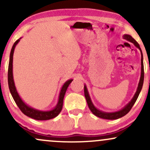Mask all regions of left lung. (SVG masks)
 I'll list each match as a JSON object with an SVG mask.
<instances>
[{
    "label": "left lung",
    "instance_id": "obj_1",
    "mask_svg": "<svg viewBox=\"0 0 150 150\" xmlns=\"http://www.w3.org/2000/svg\"><path fill=\"white\" fill-rule=\"evenodd\" d=\"M123 38L125 40L128 41V42L132 43V44L135 45L136 48H137L140 51L141 53V75H140V81H139L138 85H137V90L134 94L133 97L132 98V99L123 108L119 110V111H114V112H105V111H101V110L98 109L97 108L95 107L94 104L92 103V99H91L90 96H89V92L87 90V86L85 85L84 86V92H85V97L86 98V100H87V103L88 104V106L90 109V111H92V113L94 115H95L96 116L99 117L101 118H104V119H107V120H115L118 119V118H121V117L124 116L125 115H126L129 111H130L132 106L135 103L136 100H137V97H138L139 94L141 92V89L142 88V85H143V82H144V65H143V56H142V50H141L140 45L138 44L135 39L132 38L131 36L129 35V34H123Z\"/></svg>",
    "mask_w": 150,
    "mask_h": 150
}]
</instances>
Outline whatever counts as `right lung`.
I'll list each match as a JSON object with an SVG mask.
<instances>
[{
  "mask_svg": "<svg viewBox=\"0 0 150 150\" xmlns=\"http://www.w3.org/2000/svg\"><path fill=\"white\" fill-rule=\"evenodd\" d=\"M22 39L20 38L16 41L13 44V47H12L11 51H10V60H9V65H8V86H9L10 92L11 93V95L13 97V99L18 105V106L21 110V111L24 114L30 118H34L35 120H49L51 118H55L59 114L60 112L61 111L62 108H63V99H64V96L65 92H66L67 89H68V86L72 82L73 79L67 80L66 82L63 84L62 86L61 91L59 93V97H58V100L57 104L56 105L53 109L49 110V111H41V110L36 109L32 106H30L27 105L26 103L22 99L20 96L19 95L18 91H17L16 87H15L14 79H13V53H14L15 48L18 44L20 39Z\"/></svg>",
  "mask_w": 150,
  "mask_h": 150,
  "instance_id": "obj_1",
  "label": "right lung"
}]
</instances>
